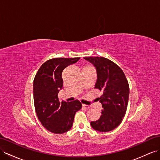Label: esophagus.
<instances>
[{
    "label": "esophagus",
    "instance_id": "34e87169",
    "mask_svg": "<svg viewBox=\"0 0 160 160\" xmlns=\"http://www.w3.org/2000/svg\"><path fill=\"white\" fill-rule=\"evenodd\" d=\"M82 106H83V108H85V109H86V110H88V109H89V106H88V105L83 104V105H82Z\"/></svg>",
    "mask_w": 160,
    "mask_h": 160
}]
</instances>
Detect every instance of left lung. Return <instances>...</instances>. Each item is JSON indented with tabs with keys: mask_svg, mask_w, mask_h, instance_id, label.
<instances>
[{
	"mask_svg": "<svg viewBox=\"0 0 160 160\" xmlns=\"http://www.w3.org/2000/svg\"><path fill=\"white\" fill-rule=\"evenodd\" d=\"M97 71L95 88L102 92L98 98L102 106L101 116L90 124L94 130L108 132L121 123L126 114L129 97V85L122 70L104 57H85Z\"/></svg>",
	"mask_w": 160,
	"mask_h": 160,
	"instance_id": "1",
	"label": "left lung"
}]
</instances>
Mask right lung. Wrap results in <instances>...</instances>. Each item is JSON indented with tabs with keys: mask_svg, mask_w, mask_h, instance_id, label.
Wrapping results in <instances>:
<instances>
[{
	"mask_svg": "<svg viewBox=\"0 0 160 160\" xmlns=\"http://www.w3.org/2000/svg\"><path fill=\"white\" fill-rule=\"evenodd\" d=\"M80 58H57L47 60L33 80V101L38 118L43 127L56 134L71 128L74 117L82 107L79 100L59 102L58 94L63 88L62 72Z\"/></svg>",
	"mask_w": 160,
	"mask_h": 160,
	"instance_id": "1",
	"label": "right lung"
}]
</instances>
